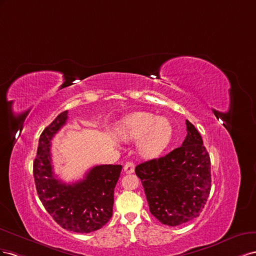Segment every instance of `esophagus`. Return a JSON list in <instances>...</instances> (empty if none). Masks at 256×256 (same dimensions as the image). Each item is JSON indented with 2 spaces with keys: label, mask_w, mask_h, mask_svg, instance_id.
Returning a JSON list of instances; mask_svg holds the SVG:
<instances>
[{
  "label": "esophagus",
  "mask_w": 256,
  "mask_h": 256,
  "mask_svg": "<svg viewBox=\"0 0 256 256\" xmlns=\"http://www.w3.org/2000/svg\"><path fill=\"white\" fill-rule=\"evenodd\" d=\"M123 170L126 174H132L135 170V164L133 162H128L126 165H124Z\"/></svg>",
  "instance_id": "34e87169"
}]
</instances>
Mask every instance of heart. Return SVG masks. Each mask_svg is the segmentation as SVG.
<instances>
[{"mask_svg": "<svg viewBox=\"0 0 256 256\" xmlns=\"http://www.w3.org/2000/svg\"><path fill=\"white\" fill-rule=\"evenodd\" d=\"M124 140H138L137 149L144 158H156L162 153L172 136L170 122L150 112H134L116 126Z\"/></svg>", "mask_w": 256, "mask_h": 256, "instance_id": "b5f03b06", "label": "heart"}]
</instances>
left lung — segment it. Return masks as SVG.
Segmentation results:
<instances>
[{
	"label": "left lung",
	"instance_id": "obj_1",
	"mask_svg": "<svg viewBox=\"0 0 256 256\" xmlns=\"http://www.w3.org/2000/svg\"><path fill=\"white\" fill-rule=\"evenodd\" d=\"M186 124L188 134L181 147L135 168L151 214L168 226L198 216L211 188L209 154L198 130L188 120Z\"/></svg>",
	"mask_w": 256,
	"mask_h": 256
}]
</instances>
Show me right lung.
Instances as JSON below:
<instances>
[{
  "mask_svg": "<svg viewBox=\"0 0 256 256\" xmlns=\"http://www.w3.org/2000/svg\"><path fill=\"white\" fill-rule=\"evenodd\" d=\"M68 114L61 112L40 134L33 176L42 206L54 220L64 230L86 234L102 228L112 216L114 191L122 166H94L74 184L58 179L51 164L50 142L66 123Z\"/></svg>",
  "mask_w": 256,
  "mask_h": 256,
  "instance_id": "add662e5",
  "label": "right lung"
}]
</instances>
